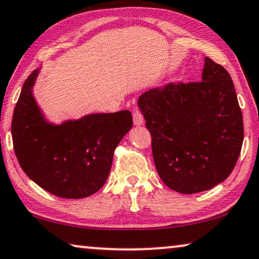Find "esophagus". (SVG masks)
<instances>
[{"mask_svg": "<svg viewBox=\"0 0 259 259\" xmlns=\"http://www.w3.org/2000/svg\"><path fill=\"white\" fill-rule=\"evenodd\" d=\"M133 118H134V124L136 126H140L144 123L143 115L141 114V111L137 108H134L133 110Z\"/></svg>", "mask_w": 259, "mask_h": 259, "instance_id": "1", "label": "esophagus"}]
</instances>
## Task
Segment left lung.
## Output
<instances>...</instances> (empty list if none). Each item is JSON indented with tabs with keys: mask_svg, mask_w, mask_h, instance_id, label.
<instances>
[{
	"mask_svg": "<svg viewBox=\"0 0 259 259\" xmlns=\"http://www.w3.org/2000/svg\"><path fill=\"white\" fill-rule=\"evenodd\" d=\"M137 104L166 187L190 195L227 180L239 157L244 128L234 82L222 65L205 57L201 82L149 90Z\"/></svg>",
	"mask_w": 259,
	"mask_h": 259,
	"instance_id": "1",
	"label": "left lung"
}]
</instances>
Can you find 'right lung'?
<instances>
[{"label": "right lung", "instance_id": "obj_1", "mask_svg": "<svg viewBox=\"0 0 259 259\" xmlns=\"http://www.w3.org/2000/svg\"><path fill=\"white\" fill-rule=\"evenodd\" d=\"M41 68L22 87L13 115L12 136L17 161L25 175L46 191L62 198H84L103 187L112 156L133 128L129 110L88 114L56 124L34 96Z\"/></svg>", "mask_w": 259, "mask_h": 259}]
</instances>
